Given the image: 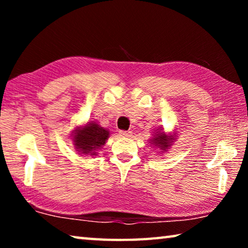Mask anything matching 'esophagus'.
Here are the masks:
<instances>
[{
    "label": "esophagus",
    "mask_w": 248,
    "mask_h": 248,
    "mask_svg": "<svg viewBox=\"0 0 248 248\" xmlns=\"http://www.w3.org/2000/svg\"><path fill=\"white\" fill-rule=\"evenodd\" d=\"M119 134H120V137H123V138H130L132 136V132L131 131H124V130H120Z\"/></svg>",
    "instance_id": "34e87169"
}]
</instances>
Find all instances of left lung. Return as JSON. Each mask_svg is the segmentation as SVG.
I'll return each mask as SVG.
<instances>
[{"label":"left lung","instance_id":"1","mask_svg":"<svg viewBox=\"0 0 248 248\" xmlns=\"http://www.w3.org/2000/svg\"><path fill=\"white\" fill-rule=\"evenodd\" d=\"M173 136L167 137L164 132H161L156 133V136H154L153 139H151L150 143L165 151L166 149H169V146H170V143L173 142Z\"/></svg>","mask_w":248,"mask_h":248}]
</instances>
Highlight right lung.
I'll return each mask as SVG.
<instances>
[{"label":"right lung","instance_id":"1","mask_svg":"<svg viewBox=\"0 0 248 248\" xmlns=\"http://www.w3.org/2000/svg\"><path fill=\"white\" fill-rule=\"evenodd\" d=\"M74 145L81 154L96 155L97 151L106 143L109 131L96 123H89L83 128L74 130Z\"/></svg>","mask_w":248,"mask_h":248}]
</instances>
